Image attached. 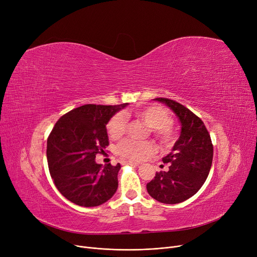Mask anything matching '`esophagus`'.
<instances>
[{
  "label": "esophagus",
  "instance_id": "esophagus-1",
  "mask_svg": "<svg viewBox=\"0 0 257 257\" xmlns=\"http://www.w3.org/2000/svg\"><path fill=\"white\" fill-rule=\"evenodd\" d=\"M120 164L121 165H131V166H140L139 163H134V161H131V160H121Z\"/></svg>",
  "mask_w": 257,
  "mask_h": 257
}]
</instances>
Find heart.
Here are the masks:
<instances>
[{
  "label": "heart",
  "instance_id": "obj_1",
  "mask_svg": "<svg viewBox=\"0 0 257 257\" xmlns=\"http://www.w3.org/2000/svg\"><path fill=\"white\" fill-rule=\"evenodd\" d=\"M133 114L151 128L153 136L165 146H171L176 140V133L173 129L170 112L159 105H150L133 110ZM128 126V120L124 113L114 114L107 123V132L112 140H118L124 136ZM155 152V145L152 142H137L125 140L117 148L116 153L123 158L130 160H143Z\"/></svg>",
  "mask_w": 257,
  "mask_h": 257
}]
</instances>
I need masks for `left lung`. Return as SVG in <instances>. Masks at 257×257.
<instances>
[{"label":"left lung","instance_id":"1","mask_svg":"<svg viewBox=\"0 0 257 257\" xmlns=\"http://www.w3.org/2000/svg\"><path fill=\"white\" fill-rule=\"evenodd\" d=\"M177 115L181 132L172 152L163 158L169 164L168 171L156 173L147 184V191L155 200L165 204H177L193 197L205 182L212 164L213 147L202 119L180 103L156 98Z\"/></svg>","mask_w":257,"mask_h":257}]
</instances>
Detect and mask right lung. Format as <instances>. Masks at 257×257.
<instances>
[{
  "label": "right lung",
  "mask_w": 257,
  "mask_h": 257,
  "mask_svg": "<svg viewBox=\"0 0 257 257\" xmlns=\"http://www.w3.org/2000/svg\"><path fill=\"white\" fill-rule=\"evenodd\" d=\"M127 105L80 106L62 115L51 131L47 142L51 177L73 203L99 206L115 194L120 165L102 167L94 158L109 145L108 120Z\"/></svg>",
  "instance_id": "right-lung-1"
}]
</instances>
